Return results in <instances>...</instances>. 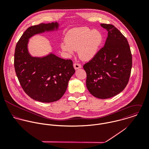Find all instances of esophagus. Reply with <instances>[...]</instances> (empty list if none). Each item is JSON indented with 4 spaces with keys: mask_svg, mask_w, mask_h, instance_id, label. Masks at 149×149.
Returning <instances> with one entry per match:
<instances>
[{
    "mask_svg": "<svg viewBox=\"0 0 149 149\" xmlns=\"http://www.w3.org/2000/svg\"><path fill=\"white\" fill-rule=\"evenodd\" d=\"M74 68H75V70H77V69H78V68H81V67H82V65H81V64H79V63H74Z\"/></svg>",
    "mask_w": 149,
    "mask_h": 149,
    "instance_id": "obj_1",
    "label": "esophagus"
}]
</instances>
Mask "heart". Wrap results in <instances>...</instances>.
Returning <instances> with one entry per match:
<instances>
[{
  "label": "heart",
  "instance_id": "heart-1",
  "mask_svg": "<svg viewBox=\"0 0 149 149\" xmlns=\"http://www.w3.org/2000/svg\"><path fill=\"white\" fill-rule=\"evenodd\" d=\"M102 42V34L98 30H91L86 26L75 28L65 34V42L61 44V48L70 54L78 50L82 60H89L97 54Z\"/></svg>",
  "mask_w": 149,
  "mask_h": 149
}]
</instances>
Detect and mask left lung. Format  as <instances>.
Wrapping results in <instances>:
<instances>
[{"mask_svg": "<svg viewBox=\"0 0 149 149\" xmlns=\"http://www.w3.org/2000/svg\"><path fill=\"white\" fill-rule=\"evenodd\" d=\"M108 31L104 46L85 63L86 84L89 92L99 99L112 97L127 86L132 66L127 38L113 25L101 24Z\"/></svg>", "mask_w": 149, "mask_h": 149, "instance_id": "left-lung-1", "label": "left lung"}]
</instances>
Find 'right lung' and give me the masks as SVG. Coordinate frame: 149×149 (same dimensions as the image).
I'll return each instance as SVG.
<instances>
[{
  "label": "right lung",
  "mask_w": 149,
  "mask_h": 149,
  "mask_svg": "<svg viewBox=\"0 0 149 149\" xmlns=\"http://www.w3.org/2000/svg\"><path fill=\"white\" fill-rule=\"evenodd\" d=\"M57 28V22L31 26L24 32L15 49L14 65L22 89L32 99L43 103L57 101L64 95L75 72L73 63L53 54L42 58L32 57L28 53L27 45L33 35Z\"/></svg>",
  "instance_id": "1"
}]
</instances>
